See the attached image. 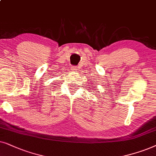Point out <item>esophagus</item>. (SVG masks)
I'll use <instances>...</instances> for the list:
<instances>
[{"label": "esophagus", "mask_w": 156, "mask_h": 156, "mask_svg": "<svg viewBox=\"0 0 156 156\" xmlns=\"http://www.w3.org/2000/svg\"><path fill=\"white\" fill-rule=\"evenodd\" d=\"M71 70H73V71H76V70H78V68H77L76 66H73Z\"/></svg>", "instance_id": "esophagus-1"}]
</instances>
